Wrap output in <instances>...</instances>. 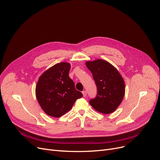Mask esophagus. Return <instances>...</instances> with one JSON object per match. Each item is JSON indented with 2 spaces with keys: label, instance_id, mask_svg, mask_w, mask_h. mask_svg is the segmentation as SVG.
<instances>
[{
  "label": "esophagus",
  "instance_id": "1",
  "mask_svg": "<svg viewBox=\"0 0 160 160\" xmlns=\"http://www.w3.org/2000/svg\"><path fill=\"white\" fill-rule=\"evenodd\" d=\"M82 95H83L84 97H87V91H83L82 92Z\"/></svg>",
  "mask_w": 160,
  "mask_h": 160
}]
</instances>
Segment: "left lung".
I'll return each instance as SVG.
<instances>
[{"instance_id": "left-lung-1", "label": "left lung", "mask_w": 160, "mask_h": 160, "mask_svg": "<svg viewBox=\"0 0 160 160\" xmlns=\"http://www.w3.org/2000/svg\"><path fill=\"white\" fill-rule=\"evenodd\" d=\"M92 73L97 85V94L89 103L102 113L113 112L120 105L125 95V82L118 69L108 62L98 59L85 63Z\"/></svg>"}]
</instances>
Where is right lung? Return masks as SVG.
Listing matches in <instances>:
<instances>
[{"instance_id":"right-lung-1","label":"right lung","mask_w":160,"mask_h":160,"mask_svg":"<svg viewBox=\"0 0 160 160\" xmlns=\"http://www.w3.org/2000/svg\"><path fill=\"white\" fill-rule=\"evenodd\" d=\"M70 64L56 63L44 72L38 81L35 93L42 110L50 116L60 118L72 109L76 100L82 97L69 77Z\"/></svg>"}]
</instances>
